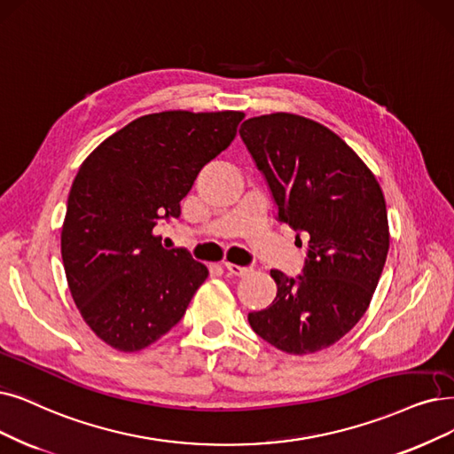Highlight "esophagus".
<instances>
[{"mask_svg":"<svg viewBox=\"0 0 454 454\" xmlns=\"http://www.w3.org/2000/svg\"><path fill=\"white\" fill-rule=\"evenodd\" d=\"M223 268L229 271L231 276H239V278L249 276L253 271L251 266H239V264H232V262H223Z\"/></svg>","mask_w":454,"mask_h":454,"instance_id":"34e87169","label":"esophagus"}]
</instances>
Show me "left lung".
Listing matches in <instances>:
<instances>
[{"mask_svg":"<svg viewBox=\"0 0 454 454\" xmlns=\"http://www.w3.org/2000/svg\"><path fill=\"white\" fill-rule=\"evenodd\" d=\"M240 137L262 173L278 220L307 237L301 274H270L276 300L247 315L253 332L286 354L332 347L364 317L386 264L384 193L337 134L293 114L242 122ZM301 246V240H300Z\"/></svg>","mask_w":454,"mask_h":454,"instance_id":"8db88e82","label":"left lung"}]
</instances>
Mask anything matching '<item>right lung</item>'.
<instances>
[{
    "label": "right lung",
    "mask_w": 454,
    "mask_h": 454,
    "mask_svg": "<svg viewBox=\"0 0 454 454\" xmlns=\"http://www.w3.org/2000/svg\"><path fill=\"white\" fill-rule=\"evenodd\" d=\"M242 112L143 115L102 141L72 183L61 231L70 294L104 342L136 352L184 317L208 270L153 229L180 215L210 160L237 136Z\"/></svg>",
    "instance_id": "right-lung-1"
}]
</instances>
